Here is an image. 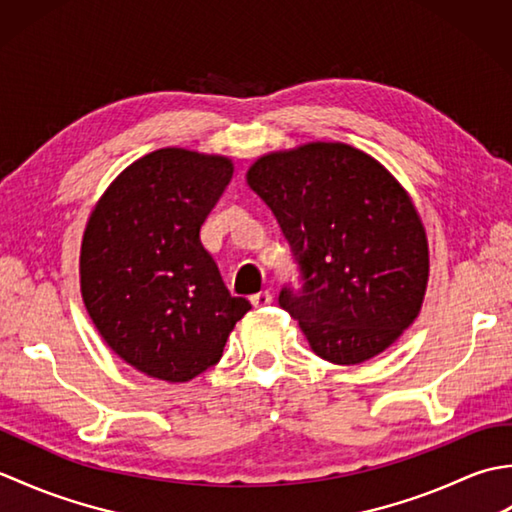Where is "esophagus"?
Returning a JSON list of instances; mask_svg holds the SVG:
<instances>
[{
  "label": "esophagus",
  "instance_id": "esophagus-1",
  "mask_svg": "<svg viewBox=\"0 0 512 512\" xmlns=\"http://www.w3.org/2000/svg\"><path fill=\"white\" fill-rule=\"evenodd\" d=\"M250 303H253L255 308H262L268 306V303H273V295H270V290H262V292H255L253 297H250Z\"/></svg>",
  "mask_w": 512,
  "mask_h": 512
}]
</instances>
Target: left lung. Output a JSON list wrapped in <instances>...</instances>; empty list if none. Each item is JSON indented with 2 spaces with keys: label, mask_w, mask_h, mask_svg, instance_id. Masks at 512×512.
Masks as SVG:
<instances>
[{
  "label": "left lung",
  "mask_w": 512,
  "mask_h": 512,
  "mask_svg": "<svg viewBox=\"0 0 512 512\" xmlns=\"http://www.w3.org/2000/svg\"><path fill=\"white\" fill-rule=\"evenodd\" d=\"M248 184L277 217L297 264L279 306L321 358L356 365L418 317L427 235L409 195L363 151L312 143L259 158Z\"/></svg>",
  "instance_id": "1"
}]
</instances>
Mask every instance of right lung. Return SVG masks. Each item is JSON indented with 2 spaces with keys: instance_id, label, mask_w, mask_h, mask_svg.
Listing matches in <instances>:
<instances>
[{
  "instance_id": "1",
  "label": "right lung",
  "mask_w": 512,
  "mask_h": 512,
  "mask_svg": "<svg viewBox=\"0 0 512 512\" xmlns=\"http://www.w3.org/2000/svg\"><path fill=\"white\" fill-rule=\"evenodd\" d=\"M231 178L228 158L158 149L112 182L85 228V308L105 343L151 378L206 372L250 310L200 239Z\"/></svg>"
}]
</instances>
